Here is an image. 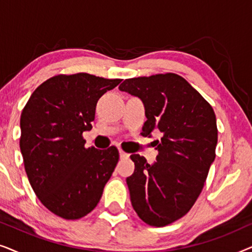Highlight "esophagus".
<instances>
[{"label":"esophagus","instance_id":"esophagus-1","mask_svg":"<svg viewBox=\"0 0 252 252\" xmlns=\"http://www.w3.org/2000/svg\"><path fill=\"white\" fill-rule=\"evenodd\" d=\"M119 156H120V158H128L129 155L126 154L125 151H123L122 149H119Z\"/></svg>","mask_w":252,"mask_h":252}]
</instances>
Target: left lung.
<instances>
[{
	"instance_id": "1",
	"label": "left lung",
	"mask_w": 252,
	"mask_h": 252,
	"mask_svg": "<svg viewBox=\"0 0 252 252\" xmlns=\"http://www.w3.org/2000/svg\"><path fill=\"white\" fill-rule=\"evenodd\" d=\"M142 101L147 122L142 134L153 136L158 156L148 164L133 154L134 173L126 179L137 216L163 227L184 217L201 194L218 142L216 115L203 96L174 73L126 79L119 86Z\"/></svg>"
}]
</instances>
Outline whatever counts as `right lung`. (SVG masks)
<instances>
[{"label":"right lung","mask_w":252,"mask_h":252,"mask_svg":"<svg viewBox=\"0 0 252 252\" xmlns=\"http://www.w3.org/2000/svg\"><path fill=\"white\" fill-rule=\"evenodd\" d=\"M88 73L56 75L41 84L20 117V151L34 192L58 217L88 215L119 159L116 147L85 148L96 103L120 84Z\"/></svg>","instance_id":"right-lung-1"}]
</instances>
